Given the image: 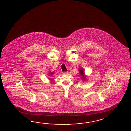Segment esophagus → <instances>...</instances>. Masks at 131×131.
<instances>
[{"instance_id": "esophagus-1", "label": "esophagus", "mask_w": 131, "mask_h": 131, "mask_svg": "<svg viewBox=\"0 0 131 131\" xmlns=\"http://www.w3.org/2000/svg\"><path fill=\"white\" fill-rule=\"evenodd\" d=\"M68 72H63L62 73H63V74H67L68 73Z\"/></svg>"}]
</instances>
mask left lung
I'll return each instance as SVG.
<instances>
[{
    "label": "left lung",
    "mask_w": 131,
    "mask_h": 131,
    "mask_svg": "<svg viewBox=\"0 0 131 131\" xmlns=\"http://www.w3.org/2000/svg\"><path fill=\"white\" fill-rule=\"evenodd\" d=\"M80 71V73H81V76H83L84 75V71L83 70V69H80V70L79 71ZM85 78H84V79H85Z\"/></svg>",
    "instance_id": "left-lung-1"
}]
</instances>
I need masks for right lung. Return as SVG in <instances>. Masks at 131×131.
<instances>
[{
  "label": "right lung",
  "instance_id": "add662e5",
  "mask_svg": "<svg viewBox=\"0 0 131 131\" xmlns=\"http://www.w3.org/2000/svg\"><path fill=\"white\" fill-rule=\"evenodd\" d=\"M52 74V73H51V74Z\"/></svg>",
  "mask_w": 131,
  "mask_h": 131
}]
</instances>
